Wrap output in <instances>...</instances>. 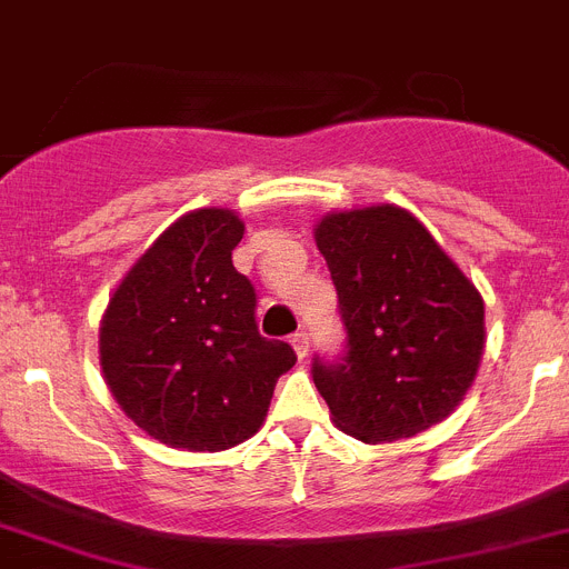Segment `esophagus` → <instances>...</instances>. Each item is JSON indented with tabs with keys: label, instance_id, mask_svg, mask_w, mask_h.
<instances>
[{
	"label": "esophagus",
	"instance_id": "esophagus-1",
	"mask_svg": "<svg viewBox=\"0 0 569 569\" xmlns=\"http://www.w3.org/2000/svg\"><path fill=\"white\" fill-rule=\"evenodd\" d=\"M292 347H295V352H298L300 361H303V358H309V336L303 332V329L292 336Z\"/></svg>",
	"mask_w": 569,
	"mask_h": 569
}]
</instances>
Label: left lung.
Listing matches in <instances>:
<instances>
[{"label": "left lung", "mask_w": 569, "mask_h": 569, "mask_svg": "<svg viewBox=\"0 0 569 569\" xmlns=\"http://www.w3.org/2000/svg\"><path fill=\"white\" fill-rule=\"evenodd\" d=\"M347 327V356L315 365L332 422L361 442L417 437L457 410L486 347L483 295L399 204L315 222Z\"/></svg>", "instance_id": "obj_1"}]
</instances>
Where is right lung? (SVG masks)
I'll return each instance as SVG.
<instances>
[{
	"label": "right lung",
	"mask_w": 569,
	"mask_h": 569,
	"mask_svg": "<svg viewBox=\"0 0 569 569\" xmlns=\"http://www.w3.org/2000/svg\"><path fill=\"white\" fill-rule=\"evenodd\" d=\"M246 222L196 208L152 240L109 295L100 373L118 408L167 448L226 451L266 422L277 379L298 361L266 341L254 286L233 269Z\"/></svg>",
	"instance_id": "obj_1"
}]
</instances>
